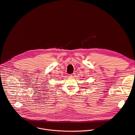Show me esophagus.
<instances>
[{"mask_svg":"<svg viewBox=\"0 0 135 135\" xmlns=\"http://www.w3.org/2000/svg\"><path fill=\"white\" fill-rule=\"evenodd\" d=\"M75 73H72V74H69V76H71V77H74V76H75Z\"/></svg>","mask_w":135,"mask_h":135,"instance_id":"34e87169","label":"esophagus"}]
</instances>
